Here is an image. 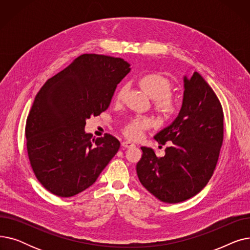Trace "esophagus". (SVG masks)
<instances>
[{
    "mask_svg": "<svg viewBox=\"0 0 250 250\" xmlns=\"http://www.w3.org/2000/svg\"><path fill=\"white\" fill-rule=\"evenodd\" d=\"M123 146L125 148H133V147H135V144L132 143L130 141H124L123 142Z\"/></svg>",
    "mask_w": 250,
    "mask_h": 250,
    "instance_id": "1",
    "label": "esophagus"
}]
</instances>
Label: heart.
Instances as JSON below:
<instances>
[{
    "label": "heart",
    "mask_w": 250,
    "mask_h": 250,
    "mask_svg": "<svg viewBox=\"0 0 250 250\" xmlns=\"http://www.w3.org/2000/svg\"><path fill=\"white\" fill-rule=\"evenodd\" d=\"M140 86L147 93L154 97V107L163 115L173 114L178 107L177 97L172 93V83L170 79L159 73H148L143 75L139 80ZM125 86L117 91L115 99L117 102L123 100L125 93ZM151 121L146 117H135L129 120L124 126V133L130 139L141 138L144 130L150 127Z\"/></svg>",
    "instance_id": "1"
}]
</instances>
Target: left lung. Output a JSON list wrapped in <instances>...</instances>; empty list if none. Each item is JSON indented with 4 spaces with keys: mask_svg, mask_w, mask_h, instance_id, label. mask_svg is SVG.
Here are the masks:
<instances>
[{
    "mask_svg": "<svg viewBox=\"0 0 250 250\" xmlns=\"http://www.w3.org/2000/svg\"><path fill=\"white\" fill-rule=\"evenodd\" d=\"M185 95L176 120L155 136L169 143L164 157L141 147L138 177L148 191L168 204L185 202L198 194L216 169L224 139V113L214 90L194 72L185 77Z\"/></svg>",
    "mask_w": 250,
    "mask_h": 250,
    "instance_id": "8db88e82",
    "label": "left lung"
}]
</instances>
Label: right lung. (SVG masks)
<instances>
[{"label":"right lung","mask_w":250,"mask_h":250,"mask_svg":"<svg viewBox=\"0 0 250 250\" xmlns=\"http://www.w3.org/2000/svg\"><path fill=\"white\" fill-rule=\"evenodd\" d=\"M130 71L124 59L84 54L44 83L26 120L28 158L52 194L71 198L91 187L121 147L110 134L93 139L86 120L105 111Z\"/></svg>","instance_id":"1"}]
</instances>
